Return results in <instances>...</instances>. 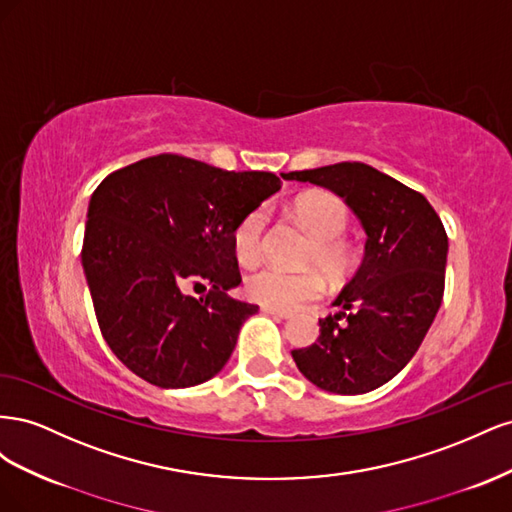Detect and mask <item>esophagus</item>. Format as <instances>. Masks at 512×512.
<instances>
[{"label": "esophagus", "instance_id": "34e87169", "mask_svg": "<svg viewBox=\"0 0 512 512\" xmlns=\"http://www.w3.org/2000/svg\"><path fill=\"white\" fill-rule=\"evenodd\" d=\"M262 312L269 314V316H275V318H282V320H288L292 318V312H284V309H273V307H260Z\"/></svg>", "mask_w": 512, "mask_h": 512}]
</instances>
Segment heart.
Here are the masks:
<instances>
[{
    "instance_id": "heart-1",
    "label": "heart",
    "mask_w": 512,
    "mask_h": 512,
    "mask_svg": "<svg viewBox=\"0 0 512 512\" xmlns=\"http://www.w3.org/2000/svg\"><path fill=\"white\" fill-rule=\"evenodd\" d=\"M292 211L314 237V247L307 254V262H314L333 277L344 275L352 262V252L346 241L339 237L348 224V209L342 198L329 192H309L294 200ZM265 228V207L252 209L237 224L232 232V245H235L241 265H254L258 260ZM320 292L322 280L314 271H286L275 265H265L245 277L247 297L265 307L284 309V312L320 297Z\"/></svg>"
}]
</instances>
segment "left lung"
<instances>
[{
	"label": "left lung",
	"mask_w": 512,
	"mask_h": 512,
	"mask_svg": "<svg viewBox=\"0 0 512 512\" xmlns=\"http://www.w3.org/2000/svg\"><path fill=\"white\" fill-rule=\"evenodd\" d=\"M286 179L322 185L346 200L367 243L361 267L320 318L309 348L292 350L318 389L361 395L395 378L416 354L444 297L448 237L429 200L363 162L294 170Z\"/></svg>",
	"instance_id": "left-lung-1"
}]
</instances>
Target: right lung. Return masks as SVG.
Returning a JSON list of instances; mask_svg holds the SVG:
<instances>
[{
  "label": "right lung",
  "instance_id": "right-lung-1",
  "mask_svg": "<svg viewBox=\"0 0 512 512\" xmlns=\"http://www.w3.org/2000/svg\"><path fill=\"white\" fill-rule=\"evenodd\" d=\"M282 188L273 173H230L160 153L108 175L91 194L83 271L102 337L138 378L160 389L211 380L258 305L241 284L232 232ZM207 287L200 300L187 292Z\"/></svg>",
  "mask_w": 512,
  "mask_h": 512
}]
</instances>
